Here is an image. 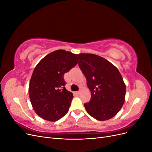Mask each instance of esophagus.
Wrapping results in <instances>:
<instances>
[{
	"instance_id": "esophagus-1",
	"label": "esophagus",
	"mask_w": 152,
	"mask_h": 152,
	"mask_svg": "<svg viewBox=\"0 0 152 152\" xmlns=\"http://www.w3.org/2000/svg\"><path fill=\"white\" fill-rule=\"evenodd\" d=\"M81 93V91H77L76 92V94H80Z\"/></svg>"
}]
</instances>
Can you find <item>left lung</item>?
I'll return each mask as SVG.
<instances>
[{
    "label": "left lung",
    "instance_id": "8db88e82",
    "mask_svg": "<svg viewBox=\"0 0 152 152\" xmlns=\"http://www.w3.org/2000/svg\"><path fill=\"white\" fill-rule=\"evenodd\" d=\"M79 66L91 93L84 107L91 117L104 121L115 116L125 102L126 84L117 67L93 54H77Z\"/></svg>",
    "mask_w": 152,
    "mask_h": 152
}]
</instances>
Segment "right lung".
Listing matches in <instances>:
<instances>
[{"label":"right lung","instance_id":"obj_1","mask_svg":"<svg viewBox=\"0 0 152 152\" xmlns=\"http://www.w3.org/2000/svg\"><path fill=\"white\" fill-rule=\"evenodd\" d=\"M77 63V54L59 49L46 55L37 65L28 94L32 107L40 117L54 122L67 113L73 96L66 89L63 76Z\"/></svg>","mask_w":152,"mask_h":152}]
</instances>
